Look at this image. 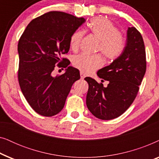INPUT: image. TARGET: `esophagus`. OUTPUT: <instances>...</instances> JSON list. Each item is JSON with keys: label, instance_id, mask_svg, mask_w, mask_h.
<instances>
[{"label": "esophagus", "instance_id": "obj_1", "mask_svg": "<svg viewBox=\"0 0 159 159\" xmlns=\"http://www.w3.org/2000/svg\"><path fill=\"white\" fill-rule=\"evenodd\" d=\"M80 77H81V79H82V80H83L84 78L85 77V75H84V74L82 72V71L80 72Z\"/></svg>", "mask_w": 159, "mask_h": 159}]
</instances>
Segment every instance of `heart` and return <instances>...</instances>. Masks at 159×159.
Listing matches in <instances>:
<instances>
[{
	"instance_id": "obj_1",
	"label": "heart",
	"mask_w": 159,
	"mask_h": 159,
	"mask_svg": "<svg viewBox=\"0 0 159 159\" xmlns=\"http://www.w3.org/2000/svg\"><path fill=\"white\" fill-rule=\"evenodd\" d=\"M88 30L100 41L98 51L109 61H114L123 53L125 47V39L111 21L104 17L91 19L88 25ZM84 32L81 30L74 32L70 37L69 45L74 51L80 48ZM74 66L85 74L92 73L103 66V61L101 55H88L81 53L73 58Z\"/></svg>"
}]
</instances>
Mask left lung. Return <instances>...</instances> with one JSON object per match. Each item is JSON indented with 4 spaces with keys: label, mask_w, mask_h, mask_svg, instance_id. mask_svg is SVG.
<instances>
[{
    "label": "left lung",
    "mask_w": 159,
    "mask_h": 159,
    "mask_svg": "<svg viewBox=\"0 0 159 159\" xmlns=\"http://www.w3.org/2000/svg\"><path fill=\"white\" fill-rule=\"evenodd\" d=\"M146 71L145 45L135 27H128L127 42L121 55L107 66L99 69L97 75L107 87L85 77L89 88L86 104L89 111L102 120L121 116L133 103Z\"/></svg>",
    "instance_id": "8db88e82"
}]
</instances>
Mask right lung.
<instances>
[{
    "instance_id": "right-lung-1",
    "label": "right lung",
    "mask_w": 159,
    "mask_h": 159,
    "mask_svg": "<svg viewBox=\"0 0 159 159\" xmlns=\"http://www.w3.org/2000/svg\"><path fill=\"white\" fill-rule=\"evenodd\" d=\"M84 21L82 17L51 11L30 21L19 39V85L28 103L42 116L58 114L74 82L80 80V71L62 56L69 51L71 34ZM57 63L66 69L54 77L52 72Z\"/></svg>"
}]
</instances>
